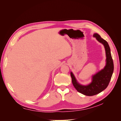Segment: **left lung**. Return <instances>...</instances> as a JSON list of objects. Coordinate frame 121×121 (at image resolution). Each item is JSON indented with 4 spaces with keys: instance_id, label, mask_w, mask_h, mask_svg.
<instances>
[{
    "instance_id": "left-lung-1",
    "label": "left lung",
    "mask_w": 121,
    "mask_h": 121,
    "mask_svg": "<svg viewBox=\"0 0 121 121\" xmlns=\"http://www.w3.org/2000/svg\"><path fill=\"white\" fill-rule=\"evenodd\" d=\"M93 36L98 41L103 44L107 56V63L104 69L98 72L92 77V81L89 85L83 86L77 82L73 73H71L72 83L79 92L87 96H93L99 93L107 88L110 82L113 72V63L108 43L102 39L98 34H94Z\"/></svg>"
}]
</instances>
